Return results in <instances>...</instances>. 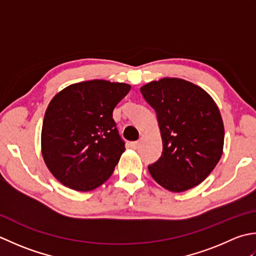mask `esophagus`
<instances>
[{
  "label": "esophagus",
  "instance_id": "34e87169",
  "mask_svg": "<svg viewBox=\"0 0 256 256\" xmlns=\"http://www.w3.org/2000/svg\"><path fill=\"white\" fill-rule=\"evenodd\" d=\"M139 142H130V146H132V148H134V149H137L138 147H139Z\"/></svg>",
  "mask_w": 256,
  "mask_h": 256
}]
</instances>
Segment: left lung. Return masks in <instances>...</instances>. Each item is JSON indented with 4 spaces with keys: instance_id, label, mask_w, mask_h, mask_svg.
I'll return each mask as SVG.
<instances>
[{
    "instance_id": "8db88e82",
    "label": "left lung",
    "mask_w": 256,
    "mask_h": 256,
    "mask_svg": "<svg viewBox=\"0 0 256 256\" xmlns=\"http://www.w3.org/2000/svg\"><path fill=\"white\" fill-rule=\"evenodd\" d=\"M157 114L162 154L148 166L152 178L172 192L204 180L220 160L224 127L216 102L201 87L180 78H162L140 88Z\"/></svg>"
}]
</instances>
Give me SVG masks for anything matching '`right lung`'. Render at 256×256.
Segmentation results:
<instances>
[{"mask_svg":"<svg viewBox=\"0 0 256 256\" xmlns=\"http://www.w3.org/2000/svg\"><path fill=\"white\" fill-rule=\"evenodd\" d=\"M130 85L88 80L52 99L42 128V154L60 184L90 191L112 174L124 151L112 112Z\"/></svg>","mask_w":256,"mask_h":256,"instance_id":"obj_1","label":"right lung"}]
</instances>
